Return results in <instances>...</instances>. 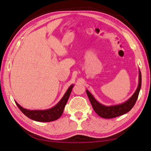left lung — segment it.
Listing matches in <instances>:
<instances>
[{
	"instance_id": "obj_1",
	"label": "left lung",
	"mask_w": 151,
	"mask_h": 151,
	"mask_svg": "<svg viewBox=\"0 0 151 151\" xmlns=\"http://www.w3.org/2000/svg\"><path fill=\"white\" fill-rule=\"evenodd\" d=\"M141 88V73L139 70V85L135 93L129 100L124 103L113 106H104L103 104L99 103L94 96L90 93L88 91L86 90V94L90 101L91 105L93 106L94 111L98 115L104 119H112L116 116H121L127 112H129L136 103V101L139 96V94Z\"/></svg>"
}]
</instances>
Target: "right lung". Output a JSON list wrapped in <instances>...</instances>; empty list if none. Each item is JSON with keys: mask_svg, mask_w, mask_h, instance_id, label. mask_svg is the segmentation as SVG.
I'll list each match as a JSON object with an SVG mask.
<instances>
[{"mask_svg": "<svg viewBox=\"0 0 151 151\" xmlns=\"http://www.w3.org/2000/svg\"><path fill=\"white\" fill-rule=\"evenodd\" d=\"M74 85H70L68 90L66 91V93L61 100L56 104L52 108L47 109V110H36V111H30L27 110L22 107L19 104L15 102L17 106L22 111L24 115H26L28 118L33 120V121L38 122H51L54 121L59 119L63 113L64 109L67 103L68 99L69 98L70 94L72 89L73 88Z\"/></svg>", "mask_w": 151, "mask_h": 151, "instance_id": "add662e5", "label": "right lung"}]
</instances>
